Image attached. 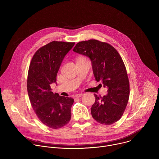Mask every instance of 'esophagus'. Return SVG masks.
Segmentation results:
<instances>
[{"label": "esophagus", "mask_w": 159, "mask_h": 159, "mask_svg": "<svg viewBox=\"0 0 159 159\" xmlns=\"http://www.w3.org/2000/svg\"><path fill=\"white\" fill-rule=\"evenodd\" d=\"M84 95V94H77L75 95V98H80Z\"/></svg>", "instance_id": "esophagus-1"}]
</instances>
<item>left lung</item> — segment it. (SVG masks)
I'll return each mask as SVG.
<instances>
[{"mask_svg": "<svg viewBox=\"0 0 159 159\" xmlns=\"http://www.w3.org/2000/svg\"><path fill=\"white\" fill-rule=\"evenodd\" d=\"M74 52L91 60L96 80H101L107 94L103 97L94 94L96 101L91 115L98 123L109 125L122 116L128 104L129 84L124 62L111 44L96 39L78 43Z\"/></svg>", "mask_w": 159, "mask_h": 159, "instance_id": "left-lung-1", "label": "left lung"}]
</instances>
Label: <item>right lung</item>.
Returning <instances> with one entry per match:
<instances>
[{"instance_id":"right-lung-1","label":"right lung","mask_w":159,"mask_h":159,"mask_svg":"<svg viewBox=\"0 0 159 159\" xmlns=\"http://www.w3.org/2000/svg\"><path fill=\"white\" fill-rule=\"evenodd\" d=\"M75 43L53 41L38 49L28 70L27 89L31 104L42 123L53 129L66 125L71 118L74 99L52 91L61 63Z\"/></svg>"}]
</instances>
